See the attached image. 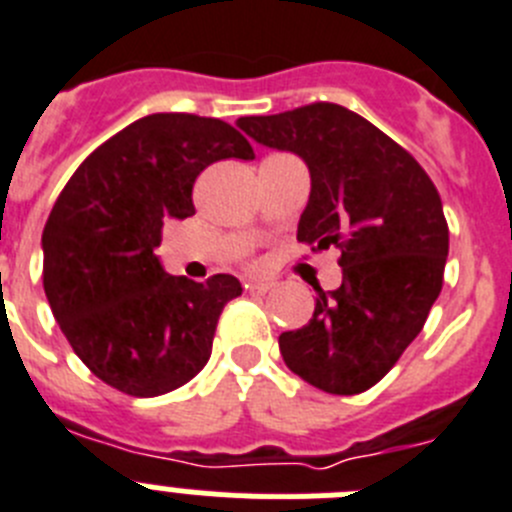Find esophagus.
Segmentation results:
<instances>
[{
  "mask_svg": "<svg viewBox=\"0 0 512 512\" xmlns=\"http://www.w3.org/2000/svg\"><path fill=\"white\" fill-rule=\"evenodd\" d=\"M245 290L247 293H255V296H265L267 290H273V283H267V280H245Z\"/></svg>",
  "mask_w": 512,
  "mask_h": 512,
  "instance_id": "obj_1",
  "label": "esophagus"
}]
</instances>
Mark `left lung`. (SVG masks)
<instances>
[{
    "instance_id": "left-lung-1",
    "label": "left lung",
    "mask_w": 512,
    "mask_h": 512,
    "mask_svg": "<svg viewBox=\"0 0 512 512\" xmlns=\"http://www.w3.org/2000/svg\"><path fill=\"white\" fill-rule=\"evenodd\" d=\"M237 127L303 158L311 196L298 242L342 250V285H316L313 319L280 334L285 365L324 393H365L421 334L444 285L449 227L439 191L408 150L339 104L239 117Z\"/></svg>"
}]
</instances>
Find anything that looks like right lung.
Masks as SVG:
<instances>
[{
	"label": "right lung",
	"instance_id": "obj_1",
	"mask_svg": "<svg viewBox=\"0 0 512 512\" xmlns=\"http://www.w3.org/2000/svg\"><path fill=\"white\" fill-rule=\"evenodd\" d=\"M252 160L232 124L150 114L99 145L66 183L43 229V288L78 359L112 388L155 398L211 357L234 275H168L155 247L193 209V183L216 160Z\"/></svg>",
	"mask_w": 512,
	"mask_h": 512
}]
</instances>
